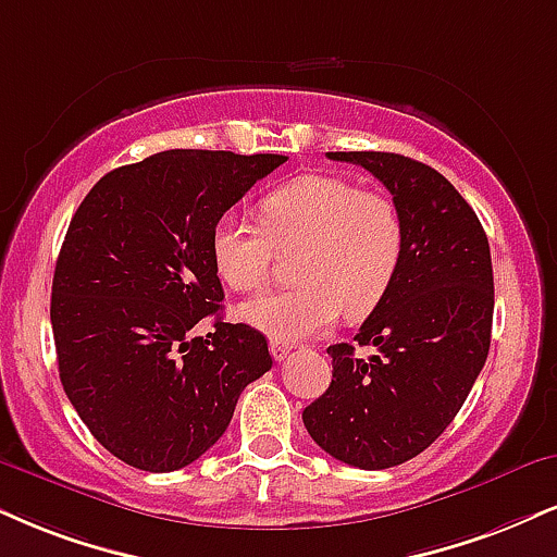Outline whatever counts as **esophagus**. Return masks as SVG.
I'll return each mask as SVG.
<instances>
[{"instance_id":"obj_1","label":"esophagus","mask_w":557,"mask_h":557,"mask_svg":"<svg viewBox=\"0 0 557 557\" xmlns=\"http://www.w3.org/2000/svg\"><path fill=\"white\" fill-rule=\"evenodd\" d=\"M290 350H293V345L283 343V339H272V343H270V352H272L274 360H285L287 352H290Z\"/></svg>"}]
</instances>
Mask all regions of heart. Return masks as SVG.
I'll use <instances>...</instances> for the list:
<instances>
[{
	"label": "heart",
	"instance_id": "heart-1",
	"mask_svg": "<svg viewBox=\"0 0 557 557\" xmlns=\"http://www.w3.org/2000/svg\"><path fill=\"white\" fill-rule=\"evenodd\" d=\"M259 210L261 225L220 214L210 233L214 272L231 290L257 293L277 251H300V285L240 306L246 324L287 343L324 332L343 311L366 317L384 300L405 253V220L388 194L339 176H298L267 194Z\"/></svg>",
	"mask_w": 557,
	"mask_h": 557
}]
</instances>
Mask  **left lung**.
<instances>
[{"instance_id":"1","label":"left lung","mask_w":557,"mask_h":557,"mask_svg":"<svg viewBox=\"0 0 557 557\" xmlns=\"http://www.w3.org/2000/svg\"><path fill=\"white\" fill-rule=\"evenodd\" d=\"M363 165L405 220L397 277L355 334L374 355L330 345L332 384L304 410L311 438L334 459L386 470L446 431L485 366L493 326L487 236L465 197L431 165L397 152H326Z\"/></svg>"}]
</instances>
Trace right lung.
Listing matches in <instances>:
<instances>
[{"label": "right lung", "mask_w": 557, "mask_h": 557, "mask_svg": "<svg viewBox=\"0 0 557 557\" xmlns=\"http://www.w3.org/2000/svg\"><path fill=\"white\" fill-rule=\"evenodd\" d=\"M285 156L165 150L106 173L66 231L51 285L59 379L87 431L145 472L191 465L272 368L264 334L215 317L210 233Z\"/></svg>", "instance_id": "right-lung-1"}]
</instances>
